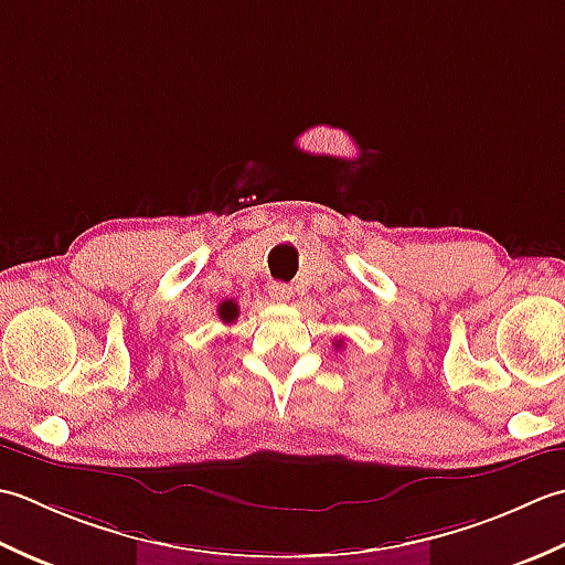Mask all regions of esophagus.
I'll use <instances>...</instances> for the list:
<instances>
[{"label":"esophagus","mask_w":565,"mask_h":565,"mask_svg":"<svg viewBox=\"0 0 565 565\" xmlns=\"http://www.w3.org/2000/svg\"><path fill=\"white\" fill-rule=\"evenodd\" d=\"M268 295H270L273 302H287V299L292 297V287L285 285V282H273L268 287Z\"/></svg>","instance_id":"34e87169"}]
</instances>
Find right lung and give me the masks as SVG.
Here are the masks:
<instances>
[{"instance_id":"1","label":"right lung","mask_w":565,"mask_h":565,"mask_svg":"<svg viewBox=\"0 0 565 565\" xmlns=\"http://www.w3.org/2000/svg\"><path fill=\"white\" fill-rule=\"evenodd\" d=\"M218 319L224 321V324H234L236 317H238V305L234 302V299H226V302L218 305Z\"/></svg>"}]
</instances>
